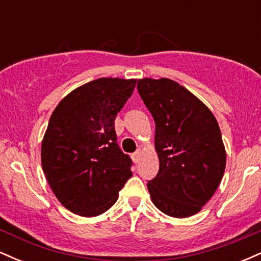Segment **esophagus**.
I'll return each mask as SVG.
<instances>
[{"label":"esophagus","instance_id":"obj_1","mask_svg":"<svg viewBox=\"0 0 261 261\" xmlns=\"http://www.w3.org/2000/svg\"><path fill=\"white\" fill-rule=\"evenodd\" d=\"M141 154H142V152H141V149H139V151L135 152V153L131 155V158H133L134 163H139L140 160H141Z\"/></svg>","mask_w":261,"mask_h":261}]
</instances>
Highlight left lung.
Masks as SVG:
<instances>
[{
    "instance_id": "left-lung-1",
    "label": "left lung",
    "mask_w": 261,
    "mask_h": 261,
    "mask_svg": "<svg viewBox=\"0 0 261 261\" xmlns=\"http://www.w3.org/2000/svg\"><path fill=\"white\" fill-rule=\"evenodd\" d=\"M137 89L155 124L160 170L147 184L152 202L168 216H193L214 195L226 169L218 122L175 81L141 79Z\"/></svg>"
}]
</instances>
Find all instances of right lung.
Returning <instances> with one entry per match:
<instances>
[{
	"label": "right lung",
	"instance_id": "obj_1",
	"mask_svg": "<svg viewBox=\"0 0 261 261\" xmlns=\"http://www.w3.org/2000/svg\"><path fill=\"white\" fill-rule=\"evenodd\" d=\"M136 81H91L68 93L50 116L41 166L53 193L73 214H104L133 175V162L116 145L114 121Z\"/></svg>",
	"mask_w": 261,
	"mask_h": 261
}]
</instances>
